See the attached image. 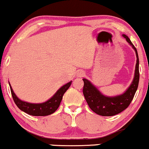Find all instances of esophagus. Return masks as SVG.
<instances>
[{
	"label": "esophagus",
	"mask_w": 149,
	"mask_h": 149,
	"mask_svg": "<svg viewBox=\"0 0 149 149\" xmlns=\"http://www.w3.org/2000/svg\"><path fill=\"white\" fill-rule=\"evenodd\" d=\"M84 72L83 71H79V72L77 73V76H78V77H83V76H84Z\"/></svg>",
	"instance_id": "34e87169"
}]
</instances>
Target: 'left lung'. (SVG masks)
Listing matches in <instances>:
<instances>
[{"label": "left lung", "mask_w": 149, "mask_h": 149, "mask_svg": "<svg viewBox=\"0 0 149 149\" xmlns=\"http://www.w3.org/2000/svg\"><path fill=\"white\" fill-rule=\"evenodd\" d=\"M123 36L126 39V40L132 46L136 55V64L134 78L127 91L123 95L117 97H105L102 95L100 91L94 85H92L89 80L85 79V78L83 79L84 82L83 92L89 107L97 114L102 116H115L127 109L134 98L135 92L137 90L138 85H139V57H138L137 51L132 42L130 41L129 38L125 34Z\"/></svg>", "instance_id": "obj_1"}]
</instances>
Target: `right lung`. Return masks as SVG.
Listing matches in <instances>:
<instances>
[{
  "label": "right lung",
  "instance_id": "add662e5",
  "mask_svg": "<svg viewBox=\"0 0 149 149\" xmlns=\"http://www.w3.org/2000/svg\"><path fill=\"white\" fill-rule=\"evenodd\" d=\"M71 83H72V81H70L67 84L61 87L52 98L42 104H31L20 100L15 95L10 85V87L13 100L20 110L29 114L31 116H45L50 115V114L55 112V111L59 108L61 100H62L63 95L66 90L69 88Z\"/></svg>",
  "mask_w": 149,
  "mask_h": 149
}]
</instances>
